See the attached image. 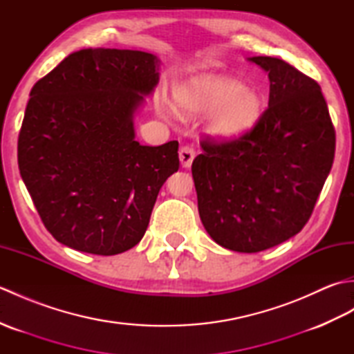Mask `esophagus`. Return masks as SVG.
Instances as JSON below:
<instances>
[{
    "label": "esophagus",
    "mask_w": 354,
    "mask_h": 354,
    "mask_svg": "<svg viewBox=\"0 0 354 354\" xmlns=\"http://www.w3.org/2000/svg\"><path fill=\"white\" fill-rule=\"evenodd\" d=\"M194 155H196V152H194L193 147H189V146H184L179 149V160H181V164L183 167L189 169L193 160H194Z\"/></svg>",
    "instance_id": "obj_1"
}]
</instances>
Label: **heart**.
I'll return each instance as SVG.
<instances>
[{
  "instance_id": "1",
  "label": "heart",
  "mask_w": 354,
  "mask_h": 354,
  "mask_svg": "<svg viewBox=\"0 0 354 354\" xmlns=\"http://www.w3.org/2000/svg\"><path fill=\"white\" fill-rule=\"evenodd\" d=\"M176 104L187 115H208V131L221 140L250 133L263 111L261 97L242 82L225 76L192 80L178 89Z\"/></svg>"
}]
</instances>
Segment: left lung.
Listing matches in <instances>:
<instances>
[{"label":"left lung","mask_w":354,"mask_h":354,"mask_svg":"<svg viewBox=\"0 0 354 354\" xmlns=\"http://www.w3.org/2000/svg\"><path fill=\"white\" fill-rule=\"evenodd\" d=\"M268 73L269 103L245 137L201 141L192 173L198 209L216 243L260 252L310 219L335 158L336 135L321 86L283 59H250Z\"/></svg>","instance_id":"left-lung-1"}]
</instances>
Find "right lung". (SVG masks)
I'll return each instance as SVG.
<instances>
[{
    "instance_id": "add662e5",
    "label": "right lung",
    "mask_w": 354,
    "mask_h": 354,
    "mask_svg": "<svg viewBox=\"0 0 354 354\" xmlns=\"http://www.w3.org/2000/svg\"><path fill=\"white\" fill-rule=\"evenodd\" d=\"M138 50L71 53L30 91L18 165L45 228L76 251L115 255L145 236L178 141L141 146L133 114L160 79Z\"/></svg>"
}]
</instances>
